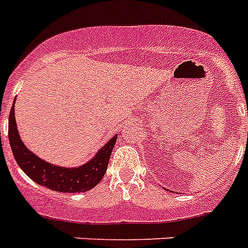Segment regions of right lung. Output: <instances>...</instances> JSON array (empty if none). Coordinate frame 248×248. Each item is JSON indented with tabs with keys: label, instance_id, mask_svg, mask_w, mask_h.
<instances>
[{
	"label": "right lung",
	"instance_id": "obj_1",
	"mask_svg": "<svg viewBox=\"0 0 248 248\" xmlns=\"http://www.w3.org/2000/svg\"><path fill=\"white\" fill-rule=\"evenodd\" d=\"M117 136H113L87 163L79 167L67 169L45 162L27 149L17 130L15 106H12L10 112L8 140L18 166L35 183L56 192L81 193L96 187L106 173L110 154L117 142Z\"/></svg>",
	"mask_w": 248,
	"mask_h": 248
}]
</instances>
